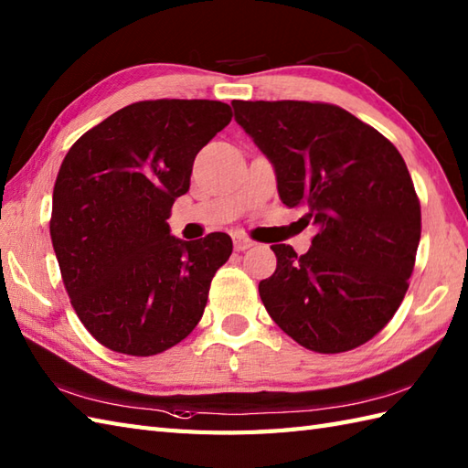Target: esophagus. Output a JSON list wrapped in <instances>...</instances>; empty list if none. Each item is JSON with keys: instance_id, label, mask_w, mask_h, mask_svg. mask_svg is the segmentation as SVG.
<instances>
[{"instance_id": "1", "label": "esophagus", "mask_w": 468, "mask_h": 468, "mask_svg": "<svg viewBox=\"0 0 468 468\" xmlns=\"http://www.w3.org/2000/svg\"><path fill=\"white\" fill-rule=\"evenodd\" d=\"M233 245H235L237 251H245V250H250V247H253L255 243L250 239V237H245L241 233H235L233 235Z\"/></svg>"}]
</instances>
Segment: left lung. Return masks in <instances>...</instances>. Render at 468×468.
Masks as SVG:
<instances>
[{
  "label": "left lung",
  "mask_w": 468,
  "mask_h": 468,
  "mask_svg": "<svg viewBox=\"0 0 468 468\" xmlns=\"http://www.w3.org/2000/svg\"><path fill=\"white\" fill-rule=\"evenodd\" d=\"M235 121L273 165L283 205L317 227L310 251L271 250L260 283L271 320L320 354L366 344L392 320L414 270L420 203L404 158L372 126L322 102H233Z\"/></svg>",
  "instance_id": "left-lung-1"
}]
</instances>
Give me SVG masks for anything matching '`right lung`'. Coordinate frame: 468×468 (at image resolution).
Masks as SVG:
<instances>
[{
    "label": "right lung",
    "instance_id": "right-lung-1",
    "mask_svg": "<svg viewBox=\"0 0 468 468\" xmlns=\"http://www.w3.org/2000/svg\"><path fill=\"white\" fill-rule=\"evenodd\" d=\"M218 101H144L69 148L54 185L49 235L66 292L102 346L154 356L195 330L229 255L227 233L171 235L197 153L231 122Z\"/></svg>",
    "mask_w": 468,
    "mask_h": 468
}]
</instances>
